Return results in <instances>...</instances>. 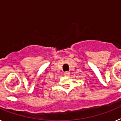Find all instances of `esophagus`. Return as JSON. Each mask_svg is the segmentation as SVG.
<instances>
[{"mask_svg": "<svg viewBox=\"0 0 121 121\" xmlns=\"http://www.w3.org/2000/svg\"><path fill=\"white\" fill-rule=\"evenodd\" d=\"M64 74H65V76H69V75L70 74V73L69 71H66V72H65V73H64Z\"/></svg>", "mask_w": 121, "mask_h": 121, "instance_id": "esophagus-1", "label": "esophagus"}]
</instances>
